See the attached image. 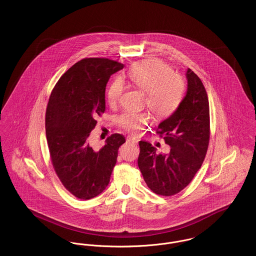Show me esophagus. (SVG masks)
Here are the masks:
<instances>
[{
  "mask_svg": "<svg viewBox=\"0 0 256 256\" xmlns=\"http://www.w3.org/2000/svg\"><path fill=\"white\" fill-rule=\"evenodd\" d=\"M137 142H138V140L134 139V137L128 136V137L126 138V143H128V144H136Z\"/></svg>",
  "mask_w": 256,
  "mask_h": 256,
  "instance_id": "1",
  "label": "esophagus"
}]
</instances>
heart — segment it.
Returning <instances> with one entry per match:
<instances>
[{
  "instance_id": "obj_1",
  "label": "heart",
  "mask_w": 256,
  "mask_h": 256,
  "mask_svg": "<svg viewBox=\"0 0 256 256\" xmlns=\"http://www.w3.org/2000/svg\"><path fill=\"white\" fill-rule=\"evenodd\" d=\"M124 78L145 92L144 104L158 118H166L172 114L182 100L185 84L182 76L172 72L163 61L148 60L134 64L126 74ZM126 84L121 78L113 80L108 88L106 100L110 106H116L122 97ZM150 111L126 110L118 117L122 130L138 134L152 122Z\"/></svg>"
}]
</instances>
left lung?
<instances>
[{"label": "left lung", "mask_w": 256, "mask_h": 256, "mask_svg": "<svg viewBox=\"0 0 256 256\" xmlns=\"http://www.w3.org/2000/svg\"><path fill=\"white\" fill-rule=\"evenodd\" d=\"M185 97L170 117L159 124L156 134L170 146L169 154L140 141L138 166L148 187L156 194L176 195L194 178L206 156L210 116L206 90L191 69L186 72Z\"/></svg>", "instance_id": "1"}]
</instances>
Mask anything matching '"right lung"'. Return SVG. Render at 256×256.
<instances>
[{"instance_id":"add662e5","label":"right lung","mask_w":256,"mask_h":256,"mask_svg":"<svg viewBox=\"0 0 256 256\" xmlns=\"http://www.w3.org/2000/svg\"><path fill=\"white\" fill-rule=\"evenodd\" d=\"M124 66L108 58H84L61 76L50 93L45 119L50 156L61 183L78 198L90 200L106 188L126 142L114 134L98 150L89 145L96 119L106 111V84Z\"/></svg>"}]
</instances>
